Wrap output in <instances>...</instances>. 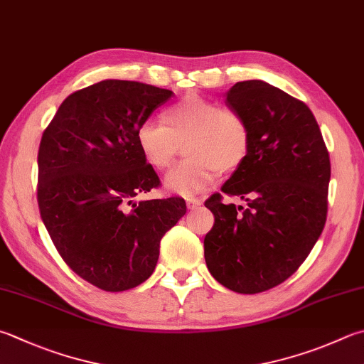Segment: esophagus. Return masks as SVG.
Wrapping results in <instances>:
<instances>
[{"label":"esophagus","mask_w":364,"mask_h":364,"mask_svg":"<svg viewBox=\"0 0 364 364\" xmlns=\"http://www.w3.org/2000/svg\"><path fill=\"white\" fill-rule=\"evenodd\" d=\"M201 204H203L201 200H198V198H187V208H188V210H195V209L200 208Z\"/></svg>","instance_id":"obj_1"}]
</instances>
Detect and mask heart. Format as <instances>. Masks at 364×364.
Wrapping results in <instances>:
<instances>
[{
	"label": "heart",
	"instance_id": "b5f03b06",
	"mask_svg": "<svg viewBox=\"0 0 364 364\" xmlns=\"http://www.w3.org/2000/svg\"><path fill=\"white\" fill-rule=\"evenodd\" d=\"M163 123L147 120L136 132V144L154 169H168L185 147V160L164 179L173 195L193 196L208 190L222 171H235L250 150L247 122L215 101L188 95L163 112Z\"/></svg>",
	"mask_w": 364,
	"mask_h": 364
}]
</instances>
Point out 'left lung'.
Returning a JSON list of instances; mask_svg holds the SVG:
<instances>
[{"mask_svg":"<svg viewBox=\"0 0 364 364\" xmlns=\"http://www.w3.org/2000/svg\"><path fill=\"white\" fill-rule=\"evenodd\" d=\"M225 102L249 125L250 150L222 191L247 208L223 204L220 195L204 203L215 218L204 258L226 289L262 293L289 279L323 231L330 155L311 109L280 88L237 82Z\"/></svg>","mask_w":364,"mask_h":364,"instance_id":"1","label":"left lung"}]
</instances>
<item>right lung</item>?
Instances as JSON below:
<instances>
[{"label":"right lung","instance_id":"add662e5","mask_svg":"<svg viewBox=\"0 0 364 364\" xmlns=\"http://www.w3.org/2000/svg\"><path fill=\"white\" fill-rule=\"evenodd\" d=\"M171 97L142 82L101 80L61 102L41 139V218L66 264L101 290L146 282L164 232L187 212L181 198L134 201L160 185L136 132Z\"/></svg>","mask_w":364,"mask_h":364}]
</instances>
